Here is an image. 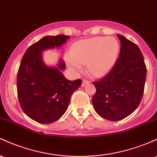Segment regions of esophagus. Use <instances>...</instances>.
Listing matches in <instances>:
<instances>
[{
	"label": "esophagus",
	"mask_w": 157,
	"mask_h": 157,
	"mask_svg": "<svg viewBox=\"0 0 157 157\" xmlns=\"http://www.w3.org/2000/svg\"><path fill=\"white\" fill-rule=\"evenodd\" d=\"M91 82V81H89V80H86V79H84L83 80H82V86H85L86 84H89Z\"/></svg>",
	"instance_id": "esophagus-1"
}]
</instances>
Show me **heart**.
Returning a JSON list of instances; mask_svg holds the SVG:
<instances>
[{"instance_id":"1","label":"heart","mask_w":157,"mask_h":157,"mask_svg":"<svg viewBox=\"0 0 157 157\" xmlns=\"http://www.w3.org/2000/svg\"><path fill=\"white\" fill-rule=\"evenodd\" d=\"M119 51V44L114 37H94L75 43L71 50L72 59L69 64L80 69L87 63L89 71L94 76L107 73L115 64Z\"/></svg>"}]
</instances>
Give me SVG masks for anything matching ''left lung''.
Returning a JSON list of instances; mask_svg holds the SVG:
<instances>
[{"instance_id":"left-lung-1","label":"left lung","mask_w":157,"mask_h":157,"mask_svg":"<svg viewBox=\"0 0 157 157\" xmlns=\"http://www.w3.org/2000/svg\"><path fill=\"white\" fill-rule=\"evenodd\" d=\"M118 36L121 45L118 59L107 75L93 82V107L100 116L113 121L124 119L137 109L147 73L139 48L123 36Z\"/></svg>"}]
</instances>
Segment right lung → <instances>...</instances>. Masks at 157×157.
<instances>
[{
	"instance_id": "1",
	"label": "right lung",
	"mask_w": 157,
	"mask_h": 157,
	"mask_svg": "<svg viewBox=\"0 0 157 157\" xmlns=\"http://www.w3.org/2000/svg\"><path fill=\"white\" fill-rule=\"evenodd\" d=\"M68 36H47L27 48L17 75V93L21 107L31 119L41 124L59 120L69 105L72 94L81 86L80 79L68 80L61 73L65 63L60 60L57 67L43 63L42 53L63 45Z\"/></svg>"
}]
</instances>
